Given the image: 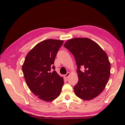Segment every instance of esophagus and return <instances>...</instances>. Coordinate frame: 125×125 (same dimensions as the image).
<instances>
[{"label":"esophagus","mask_w":125,"mask_h":125,"mask_svg":"<svg viewBox=\"0 0 125 125\" xmlns=\"http://www.w3.org/2000/svg\"><path fill=\"white\" fill-rule=\"evenodd\" d=\"M69 75H70V73H67V74H66L65 75H64V77H65L66 79H67L68 77L69 76Z\"/></svg>","instance_id":"obj_1"}]
</instances>
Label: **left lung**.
<instances>
[{
	"mask_svg": "<svg viewBox=\"0 0 125 125\" xmlns=\"http://www.w3.org/2000/svg\"><path fill=\"white\" fill-rule=\"evenodd\" d=\"M64 47L73 54L77 63L78 82L73 88L75 95L87 101L97 96L110 77L111 64L107 54L88 38L70 39ZM81 67L85 68L83 72L80 70Z\"/></svg>",
	"mask_w": 125,
	"mask_h": 125,
	"instance_id": "8db88e82",
	"label": "left lung"
}]
</instances>
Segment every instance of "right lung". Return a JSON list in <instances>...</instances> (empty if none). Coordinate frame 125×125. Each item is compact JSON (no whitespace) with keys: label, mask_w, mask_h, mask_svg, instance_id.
Here are the masks:
<instances>
[{"label":"right lung","mask_w":125,"mask_h":125,"mask_svg":"<svg viewBox=\"0 0 125 125\" xmlns=\"http://www.w3.org/2000/svg\"><path fill=\"white\" fill-rule=\"evenodd\" d=\"M63 42L52 39L43 41L30 51L25 57L22 71L26 83L32 93L41 100L52 101L61 93L63 79L55 71L54 65Z\"/></svg>","instance_id":"1"}]
</instances>
